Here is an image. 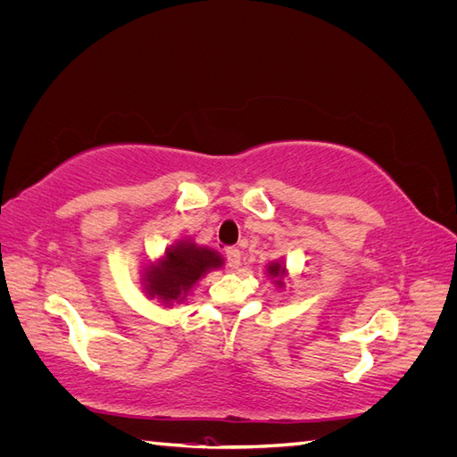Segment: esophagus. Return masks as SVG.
Returning a JSON list of instances; mask_svg holds the SVG:
<instances>
[{
    "label": "esophagus",
    "instance_id": "1",
    "mask_svg": "<svg viewBox=\"0 0 457 457\" xmlns=\"http://www.w3.org/2000/svg\"><path fill=\"white\" fill-rule=\"evenodd\" d=\"M242 261V252L238 247H227V265L230 269H238Z\"/></svg>",
    "mask_w": 457,
    "mask_h": 457
}]
</instances>
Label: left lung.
<instances>
[{
    "instance_id": "8db88e82",
    "label": "left lung",
    "mask_w": 457,
    "mask_h": 457,
    "mask_svg": "<svg viewBox=\"0 0 457 457\" xmlns=\"http://www.w3.org/2000/svg\"><path fill=\"white\" fill-rule=\"evenodd\" d=\"M284 267L280 265V262H272V265L269 267V274H272V278H282L284 276ZM276 284L282 286V280H276Z\"/></svg>"
}]
</instances>
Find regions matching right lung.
<instances>
[{
  "instance_id": "obj_1",
  "label": "right lung",
  "mask_w": 457,
  "mask_h": 457,
  "mask_svg": "<svg viewBox=\"0 0 457 457\" xmlns=\"http://www.w3.org/2000/svg\"><path fill=\"white\" fill-rule=\"evenodd\" d=\"M220 265H223V259L207 247L187 242L168 247L165 257L146 272V292L150 297H158L163 303L183 301L188 289L205 272Z\"/></svg>"
}]
</instances>
